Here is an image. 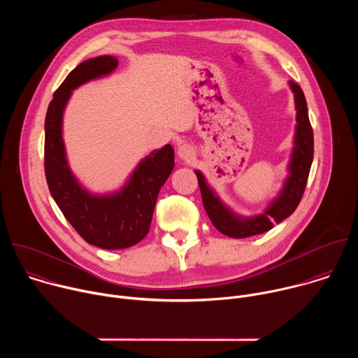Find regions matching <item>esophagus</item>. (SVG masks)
Masks as SVG:
<instances>
[{
    "label": "esophagus",
    "instance_id": "esophagus-1",
    "mask_svg": "<svg viewBox=\"0 0 358 358\" xmlns=\"http://www.w3.org/2000/svg\"><path fill=\"white\" fill-rule=\"evenodd\" d=\"M177 155H178V157H180L181 160L189 162V160H192V157H194V148H192L189 144H181V145L178 147V150H177Z\"/></svg>",
    "mask_w": 358,
    "mask_h": 358
}]
</instances>
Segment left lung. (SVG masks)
I'll return each instance as SVG.
<instances>
[{
	"instance_id": "8db88e82",
	"label": "left lung",
	"mask_w": 358,
	"mask_h": 358,
	"mask_svg": "<svg viewBox=\"0 0 358 358\" xmlns=\"http://www.w3.org/2000/svg\"><path fill=\"white\" fill-rule=\"evenodd\" d=\"M289 85L294 94L297 123L294 133V147L289 163V177L286 178L280 194L269 203V207L264 211V214L255 217L236 215L210 188L202 173L195 170L203 208H206L214 227L227 236L248 238L272 229L275 224L282 222L294 213L303 196L313 162V129L309 120L308 103H306L303 90L297 83L292 80Z\"/></svg>"
}]
</instances>
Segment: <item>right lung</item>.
<instances>
[{
	"label": "right lung",
	"instance_id": "obj_1",
	"mask_svg": "<svg viewBox=\"0 0 358 358\" xmlns=\"http://www.w3.org/2000/svg\"><path fill=\"white\" fill-rule=\"evenodd\" d=\"M117 59L103 55L79 64L54 93L45 117V176L50 195L75 231L101 249H124L150 231L160 188L174 169V148L166 144L145 156L122 189L96 195L72 174L62 137V117L72 90L112 73Z\"/></svg>",
	"mask_w": 358,
	"mask_h": 358
}]
</instances>
